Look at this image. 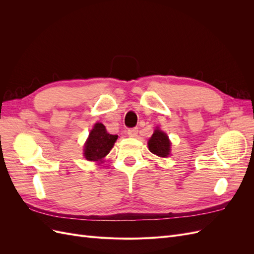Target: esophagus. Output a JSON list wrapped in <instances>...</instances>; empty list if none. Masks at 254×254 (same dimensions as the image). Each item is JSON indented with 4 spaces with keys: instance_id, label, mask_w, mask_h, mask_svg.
I'll return each instance as SVG.
<instances>
[{
    "instance_id": "1",
    "label": "esophagus",
    "mask_w": 254,
    "mask_h": 254,
    "mask_svg": "<svg viewBox=\"0 0 254 254\" xmlns=\"http://www.w3.org/2000/svg\"><path fill=\"white\" fill-rule=\"evenodd\" d=\"M127 133H128L129 136H131V137L136 136V134H137V128H136V127H134V128H129V129L127 130Z\"/></svg>"
}]
</instances>
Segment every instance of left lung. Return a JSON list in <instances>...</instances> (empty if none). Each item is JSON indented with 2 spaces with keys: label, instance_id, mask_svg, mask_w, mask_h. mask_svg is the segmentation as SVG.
I'll return each mask as SVG.
<instances>
[{
  "label": "left lung",
  "instance_id": "1",
  "mask_svg": "<svg viewBox=\"0 0 254 254\" xmlns=\"http://www.w3.org/2000/svg\"><path fill=\"white\" fill-rule=\"evenodd\" d=\"M149 150L158 157H167L171 151V142L162 130L157 129L148 141Z\"/></svg>",
  "mask_w": 254,
  "mask_h": 254
}]
</instances>
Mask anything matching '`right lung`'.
<instances>
[{
    "label": "right lung",
    "instance_id": "add662e5",
    "mask_svg": "<svg viewBox=\"0 0 254 254\" xmlns=\"http://www.w3.org/2000/svg\"><path fill=\"white\" fill-rule=\"evenodd\" d=\"M117 140V134L108 133L102 123H96L84 144V158L89 161H102L110 152Z\"/></svg>",
    "mask_w": 254,
    "mask_h": 254
}]
</instances>
